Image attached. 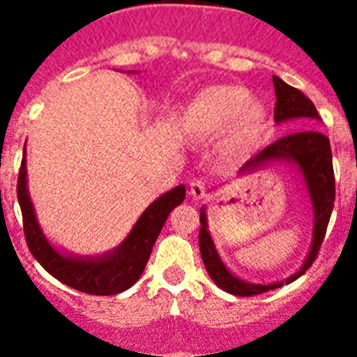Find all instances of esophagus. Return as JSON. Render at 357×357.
Segmentation results:
<instances>
[{"label": "esophagus", "mask_w": 357, "mask_h": 357, "mask_svg": "<svg viewBox=\"0 0 357 357\" xmlns=\"http://www.w3.org/2000/svg\"><path fill=\"white\" fill-rule=\"evenodd\" d=\"M189 195L195 198V200H200V198L206 197V182L202 178H193L189 182Z\"/></svg>", "instance_id": "esophagus-1"}]
</instances>
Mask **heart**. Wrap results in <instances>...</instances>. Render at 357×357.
Segmentation results:
<instances>
[{
	"mask_svg": "<svg viewBox=\"0 0 357 357\" xmlns=\"http://www.w3.org/2000/svg\"><path fill=\"white\" fill-rule=\"evenodd\" d=\"M184 125L198 137H216L232 130L229 146L247 151L261 139L266 114L252 103V94L239 85H218L195 98L185 112Z\"/></svg>",
	"mask_w": 357,
	"mask_h": 357,
	"instance_id": "obj_1",
	"label": "heart"
}]
</instances>
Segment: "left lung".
<instances>
[{"instance_id":"8db88e82","label":"left lung","mask_w":357,"mask_h":357,"mask_svg":"<svg viewBox=\"0 0 357 357\" xmlns=\"http://www.w3.org/2000/svg\"><path fill=\"white\" fill-rule=\"evenodd\" d=\"M273 87H275L277 96L273 118H275L277 123L288 121V119H302L301 125L309 127L307 119H318V112L314 109L313 102L302 91L288 85L286 82L280 80L279 77H273ZM279 159L295 162L301 168L314 209V230L311 252H309L304 266L284 280L286 284H289V282L296 280L301 275H304L305 270L317 259L318 250H320L324 238H326L331 213H333L334 198H336V182H334L333 151H331L329 137L321 134V132L298 130L284 135V137L277 139L275 143L268 144L264 150H261L250 160H247L243 169L255 168L257 164H263L266 160ZM200 223L202 227L200 234H198V245H200L202 259H204V264H206L207 273H209L218 288H222L223 291L236 296H254L270 291V289L280 288V286L284 284V282L270 286L248 284V282L236 279L227 270L225 264L220 259V255H218L216 248H214L211 234L207 232V218L204 207L200 211Z\"/></svg>"}]
</instances>
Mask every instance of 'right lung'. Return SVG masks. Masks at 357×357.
<instances>
[{
  "instance_id": "obj_1",
  "label": "right lung",
  "mask_w": 357,
  "mask_h": 357,
  "mask_svg": "<svg viewBox=\"0 0 357 357\" xmlns=\"http://www.w3.org/2000/svg\"><path fill=\"white\" fill-rule=\"evenodd\" d=\"M184 198L185 188L176 185L175 189L157 198L141 214L128 238L114 252L102 255L98 259H77L59 254L40 232L28 197L24 159L21 160L17 176V200L23 214L24 239L31 255L55 279L68 284L69 288L89 295H118L137 282L150 259L151 248L155 245L164 222Z\"/></svg>"
}]
</instances>
